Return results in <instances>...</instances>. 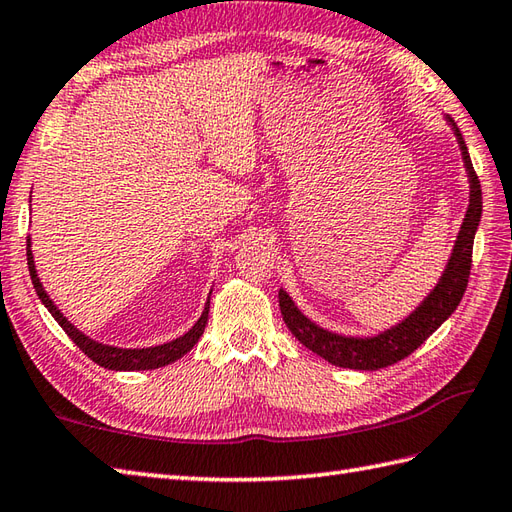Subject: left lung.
Wrapping results in <instances>:
<instances>
[{
	"label": "left lung",
	"instance_id": "obj_1",
	"mask_svg": "<svg viewBox=\"0 0 512 512\" xmlns=\"http://www.w3.org/2000/svg\"><path fill=\"white\" fill-rule=\"evenodd\" d=\"M447 123L451 125L455 138H458L464 169L469 173V209H466L464 222L460 226L458 239H455L453 244L447 268L442 270V277L438 279L436 288L424 297V301L409 314V317L374 336H345L319 328L317 323L310 321L306 314L295 306V301L290 299L286 290H279L281 317H284L288 330L295 334V339H299V343L306 345L308 350L319 354L336 367L374 372V369L394 365L405 356H409L413 350H418V347L451 317L455 308L460 306L466 284H469L473 239L482 217V187L480 180H477L469 149L464 145V138L458 125H455L451 116H447Z\"/></svg>",
	"mask_w": 512,
	"mask_h": 512
}]
</instances>
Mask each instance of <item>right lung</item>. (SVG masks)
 Listing matches in <instances>:
<instances>
[{"label":"right lung","mask_w":512,"mask_h":512,"mask_svg":"<svg viewBox=\"0 0 512 512\" xmlns=\"http://www.w3.org/2000/svg\"><path fill=\"white\" fill-rule=\"evenodd\" d=\"M26 255H28V270H30V279H32V286H35L37 295L41 299L43 306L48 308V312L57 321L63 332L70 336V339L76 343L79 350L92 358L96 365H101L105 369H114V372H138V369H158V367H165L173 361H178L184 354H187L191 347L198 343L200 336L204 334L206 328V319H209V306L211 301H206V306L200 314V319L195 321L193 328L189 332H184L178 339H173L169 343H162V345H154V347H114V345H105L90 339V336H85L81 330H76L74 325L63 317V312L54 306V301L48 297V292L43 290L41 281L37 277V268H35V257H32V250H30V237L26 242Z\"/></svg>","instance_id":"add662e5"}]
</instances>
